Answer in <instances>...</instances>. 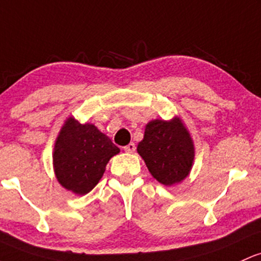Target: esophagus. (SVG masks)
Returning <instances> with one entry per match:
<instances>
[{"label":"esophagus","mask_w":261,"mask_h":261,"mask_svg":"<svg viewBox=\"0 0 261 261\" xmlns=\"http://www.w3.org/2000/svg\"><path fill=\"white\" fill-rule=\"evenodd\" d=\"M124 150L126 151V152H128V153L135 152V151H136V145L134 144V142H130V144H128V145L124 146Z\"/></svg>","instance_id":"1"}]
</instances>
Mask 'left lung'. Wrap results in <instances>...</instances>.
I'll use <instances>...</instances> for the list:
<instances>
[{"mask_svg": "<svg viewBox=\"0 0 261 261\" xmlns=\"http://www.w3.org/2000/svg\"><path fill=\"white\" fill-rule=\"evenodd\" d=\"M137 152L153 178L165 186H172L190 174L194 145L179 117L170 121L157 119L146 125L144 140L137 145Z\"/></svg>", "mask_w": 261, "mask_h": 261, "instance_id": "1", "label": "left lung"}]
</instances>
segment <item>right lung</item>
I'll return each instance as SVG.
<instances>
[{"label": "right lung", "mask_w": 261, "mask_h": 261, "mask_svg": "<svg viewBox=\"0 0 261 261\" xmlns=\"http://www.w3.org/2000/svg\"><path fill=\"white\" fill-rule=\"evenodd\" d=\"M119 152L120 148L96 126L69 117L54 145L57 179L65 190L84 196L98 185L109 160Z\"/></svg>", "instance_id": "obj_1"}]
</instances>
